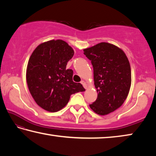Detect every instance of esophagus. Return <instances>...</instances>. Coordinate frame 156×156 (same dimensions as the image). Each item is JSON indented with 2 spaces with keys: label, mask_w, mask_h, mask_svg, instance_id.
Returning <instances> with one entry per match:
<instances>
[{
  "label": "esophagus",
  "mask_w": 156,
  "mask_h": 156,
  "mask_svg": "<svg viewBox=\"0 0 156 156\" xmlns=\"http://www.w3.org/2000/svg\"><path fill=\"white\" fill-rule=\"evenodd\" d=\"M80 83L82 84H83V87H84V88H87V84H86V83H85V82H84V80H82L81 82H80Z\"/></svg>",
  "instance_id": "1"
}]
</instances>
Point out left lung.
Instances as JSON below:
<instances>
[{
    "label": "left lung",
    "instance_id": "8db88e82",
    "mask_svg": "<svg viewBox=\"0 0 156 156\" xmlns=\"http://www.w3.org/2000/svg\"><path fill=\"white\" fill-rule=\"evenodd\" d=\"M83 51L93 65L98 92L96 100L89 107L97 114L107 115L122 106L127 98L131 84L129 61L122 49L105 42Z\"/></svg>",
    "mask_w": 156,
    "mask_h": 156
}]
</instances>
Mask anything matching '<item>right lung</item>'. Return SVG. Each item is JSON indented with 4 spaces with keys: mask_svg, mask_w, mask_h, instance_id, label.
<instances>
[{
    "mask_svg": "<svg viewBox=\"0 0 156 156\" xmlns=\"http://www.w3.org/2000/svg\"><path fill=\"white\" fill-rule=\"evenodd\" d=\"M73 54L65 41L51 40L39 44L29 59V90L37 105L47 112H58L68 103L71 95L85 91L80 83L73 81V70L66 69Z\"/></svg>",
    "mask_w": 156,
    "mask_h": 156,
    "instance_id": "add662e5",
    "label": "right lung"
}]
</instances>
